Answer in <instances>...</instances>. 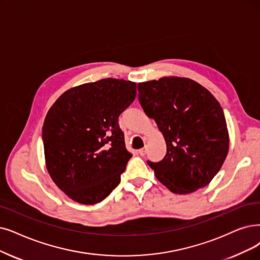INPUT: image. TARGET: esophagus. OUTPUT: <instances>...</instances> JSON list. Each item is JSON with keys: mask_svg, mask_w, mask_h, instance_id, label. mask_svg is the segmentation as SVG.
Returning <instances> with one entry per match:
<instances>
[{"mask_svg": "<svg viewBox=\"0 0 260 260\" xmlns=\"http://www.w3.org/2000/svg\"><path fill=\"white\" fill-rule=\"evenodd\" d=\"M139 153H140L141 155H145V154H146V148H142V149H140V150H139Z\"/></svg>", "mask_w": 260, "mask_h": 260, "instance_id": "obj_1", "label": "esophagus"}]
</instances>
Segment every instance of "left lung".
Instances as JSON below:
<instances>
[{
    "label": "left lung",
    "mask_w": 260,
    "mask_h": 260,
    "mask_svg": "<svg viewBox=\"0 0 260 260\" xmlns=\"http://www.w3.org/2000/svg\"><path fill=\"white\" fill-rule=\"evenodd\" d=\"M139 100L166 143L162 161L148 165L175 194L204 188L222 168L230 147L224 112L211 92L180 77L139 83Z\"/></svg>",
    "instance_id": "left-lung-1"
}]
</instances>
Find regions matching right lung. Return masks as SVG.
Returning a JSON list of instances; mask_svg holds the SVG:
<instances>
[{
    "instance_id": "add662e5",
    "label": "right lung",
    "mask_w": 260,
    "mask_h": 260,
    "mask_svg": "<svg viewBox=\"0 0 260 260\" xmlns=\"http://www.w3.org/2000/svg\"><path fill=\"white\" fill-rule=\"evenodd\" d=\"M136 95L134 82L108 78L66 90L48 111L43 126L47 171L72 201L100 203L120 182L132 154L118 117Z\"/></svg>"
}]
</instances>
